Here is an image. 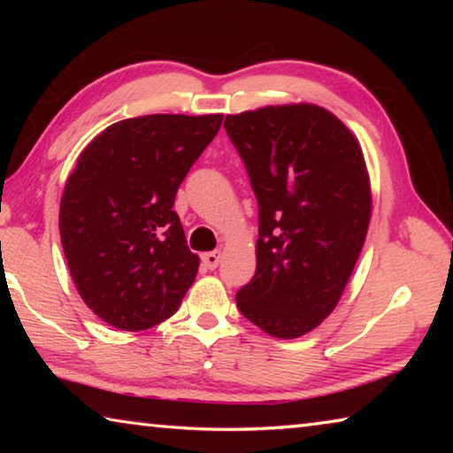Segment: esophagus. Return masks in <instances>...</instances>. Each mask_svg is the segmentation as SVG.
Instances as JSON below:
<instances>
[{"mask_svg":"<svg viewBox=\"0 0 453 453\" xmlns=\"http://www.w3.org/2000/svg\"><path fill=\"white\" fill-rule=\"evenodd\" d=\"M219 259H221L219 251H208V254L202 256V262L205 267H208V270H216V267L219 265Z\"/></svg>","mask_w":453,"mask_h":453,"instance_id":"obj_1","label":"esophagus"}]
</instances>
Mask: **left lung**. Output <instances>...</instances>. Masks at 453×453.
Instances as JSON below:
<instances>
[{
    "mask_svg": "<svg viewBox=\"0 0 453 453\" xmlns=\"http://www.w3.org/2000/svg\"><path fill=\"white\" fill-rule=\"evenodd\" d=\"M259 205L256 275L237 308L267 335L316 329L346 289L372 219L362 145L316 104L265 105L226 116Z\"/></svg>",
    "mask_w": 453,
    "mask_h": 453,
    "instance_id": "8db88e82",
    "label": "left lung"
}]
</instances>
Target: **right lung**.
Masks as SVG:
<instances>
[{"mask_svg": "<svg viewBox=\"0 0 453 453\" xmlns=\"http://www.w3.org/2000/svg\"><path fill=\"white\" fill-rule=\"evenodd\" d=\"M221 113H151L96 135L59 203V235L88 308L124 332L162 324L196 280L173 202L189 167L219 132Z\"/></svg>", "mask_w": 453, "mask_h": 453, "instance_id": "add662e5", "label": "right lung"}]
</instances>
